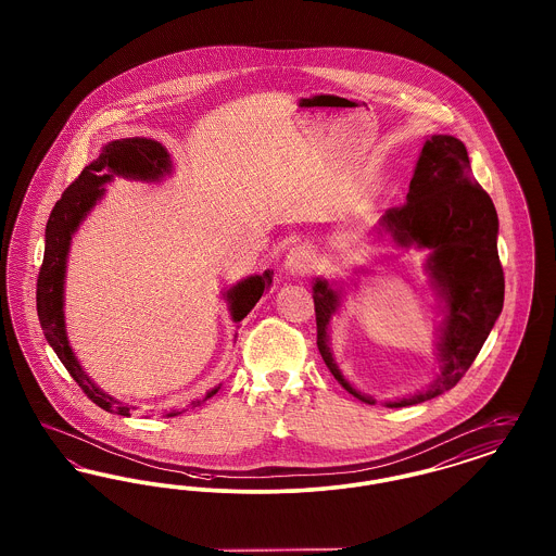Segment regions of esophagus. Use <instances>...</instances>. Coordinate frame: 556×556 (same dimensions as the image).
Masks as SVG:
<instances>
[{"instance_id":"esophagus-1","label":"esophagus","mask_w":556,"mask_h":556,"mask_svg":"<svg viewBox=\"0 0 556 556\" xmlns=\"http://www.w3.org/2000/svg\"><path fill=\"white\" fill-rule=\"evenodd\" d=\"M315 268V256L306 245H298L290 250L286 258V270L291 277H304Z\"/></svg>"}]
</instances>
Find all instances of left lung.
Masks as SVG:
<instances>
[{
  "label": "left lung",
  "mask_w": 556,
  "mask_h": 556,
  "mask_svg": "<svg viewBox=\"0 0 556 556\" xmlns=\"http://www.w3.org/2000/svg\"><path fill=\"white\" fill-rule=\"evenodd\" d=\"M375 238L390 239L397 250H427L424 270L438 298V372L425 390L383 402L388 408L419 404L458 383L473 365L504 304V275L498 258V214L492 198L477 184L467 148L452 135H431L424 143L410 179L406 204L390 208L375 225ZM365 273L356 268L354 275ZM356 286L317 277L313 300L317 345L327 369L350 394L367 404L375 397L356 390L344 377L331 350V318Z\"/></svg>",
  "instance_id": "1"
}]
</instances>
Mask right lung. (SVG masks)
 Wrapping results in <instances>:
<instances>
[{"instance_id":"add662e5","label":"right lung","mask_w":556,"mask_h":556,"mask_svg":"<svg viewBox=\"0 0 556 556\" xmlns=\"http://www.w3.org/2000/svg\"><path fill=\"white\" fill-rule=\"evenodd\" d=\"M168 175H173V160L160 141H154L150 137H125L108 141L100 150V156H96L91 164L83 168L77 181L66 187L62 198L55 202L50 220L46 225V252L37 279V315L43 336L89 400L108 413L123 417H131L135 406L104 392L80 367L79 358L75 356L73 345L68 342L64 317L68 252L83 220L102 202L108 184H112L116 177L143 184H160ZM270 283L273 270H265L263 275H250L236 286H231L229 290L223 291L233 323L248 317V313L256 306V302L261 300L266 288H270ZM218 390L220 386L212 388L202 400H193L191 406L206 402ZM184 410H168L164 413V417H177Z\"/></svg>"}]
</instances>
